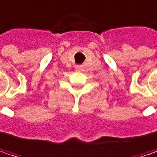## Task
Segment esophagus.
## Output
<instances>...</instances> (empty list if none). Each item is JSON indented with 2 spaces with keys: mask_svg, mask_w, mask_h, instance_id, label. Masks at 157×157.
<instances>
[{
  "mask_svg": "<svg viewBox=\"0 0 157 157\" xmlns=\"http://www.w3.org/2000/svg\"><path fill=\"white\" fill-rule=\"evenodd\" d=\"M76 69H77L78 71H80V70H81V67H80V66H78V67H76Z\"/></svg>",
  "mask_w": 157,
  "mask_h": 157,
  "instance_id": "esophagus-1",
  "label": "esophagus"
}]
</instances>
